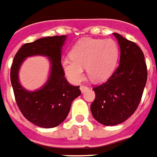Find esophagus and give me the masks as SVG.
<instances>
[{
  "label": "esophagus",
  "mask_w": 157,
  "mask_h": 157,
  "mask_svg": "<svg viewBox=\"0 0 157 157\" xmlns=\"http://www.w3.org/2000/svg\"><path fill=\"white\" fill-rule=\"evenodd\" d=\"M80 90H81V92H82V93H84L85 91L88 90V87H87L86 86H83V85H82V86H80Z\"/></svg>",
  "instance_id": "esophagus-1"
}]
</instances>
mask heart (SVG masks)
Here are the masks:
<instances>
[{
	"label": "heart",
	"mask_w": 157,
	"mask_h": 157,
	"mask_svg": "<svg viewBox=\"0 0 157 157\" xmlns=\"http://www.w3.org/2000/svg\"><path fill=\"white\" fill-rule=\"evenodd\" d=\"M118 58V48L112 40L82 39L75 44L71 57L61 61V67L71 82L78 83L84 78L86 68L92 81L101 82L113 72Z\"/></svg>",
	"instance_id": "1"
}]
</instances>
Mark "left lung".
Instances as JSON below:
<instances>
[{
	"label": "left lung",
	"instance_id": "obj_1",
	"mask_svg": "<svg viewBox=\"0 0 157 157\" xmlns=\"http://www.w3.org/2000/svg\"><path fill=\"white\" fill-rule=\"evenodd\" d=\"M113 34L121 51L119 66L107 82L94 87L96 98L91 105L94 118L105 126L122 123L135 113L147 77L140 48L121 35Z\"/></svg>",
	"mask_w": 157,
	"mask_h": 157
}]
</instances>
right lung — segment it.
I'll use <instances>...</instances> for the list:
<instances>
[{
    "label": "right lung",
    "mask_w": 157,
    "mask_h": 157,
    "mask_svg": "<svg viewBox=\"0 0 157 157\" xmlns=\"http://www.w3.org/2000/svg\"><path fill=\"white\" fill-rule=\"evenodd\" d=\"M66 36H48L23 44L13 58L10 70L11 84L17 106L31 123L43 128H52L63 122L73 100L81 95L78 86H72L65 78L61 67V49ZM44 56L49 58L50 73L47 82L36 91L21 85L18 73L27 57Z\"/></svg>",
    "instance_id": "right-lung-1"
}]
</instances>
